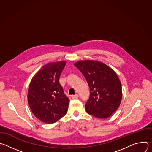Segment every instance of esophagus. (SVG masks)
<instances>
[{
  "instance_id": "1",
  "label": "esophagus",
  "mask_w": 152,
  "mask_h": 152,
  "mask_svg": "<svg viewBox=\"0 0 152 152\" xmlns=\"http://www.w3.org/2000/svg\"><path fill=\"white\" fill-rule=\"evenodd\" d=\"M78 97H79V95L77 94L72 96V98L73 99H77Z\"/></svg>"
}]
</instances>
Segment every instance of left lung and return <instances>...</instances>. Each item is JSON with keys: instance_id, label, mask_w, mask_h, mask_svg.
<instances>
[{"instance_id": "left-lung-1", "label": "left lung", "mask_w": 152, "mask_h": 152, "mask_svg": "<svg viewBox=\"0 0 152 152\" xmlns=\"http://www.w3.org/2000/svg\"><path fill=\"white\" fill-rule=\"evenodd\" d=\"M85 77L90 97L85 104L88 114L99 118H107L119 107L122 99L120 80L111 67L96 60H82L75 63Z\"/></svg>"}]
</instances>
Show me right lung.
I'll list each match as a JSON object with an SVG mask.
<instances>
[{
  "label": "right lung",
  "instance_id": "right-lung-1",
  "mask_svg": "<svg viewBox=\"0 0 152 152\" xmlns=\"http://www.w3.org/2000/svg\"><path fill=\"white\" fill-rule=\"evenodd\" d=\"M66 64L65 61L48 63L34 75L29 83V107L34 115L43 123H53L67 112L69 99L59 82Z\"/></svg>",
  "mask_w": 152,
  "mask_h": 152
}]
</instances>
